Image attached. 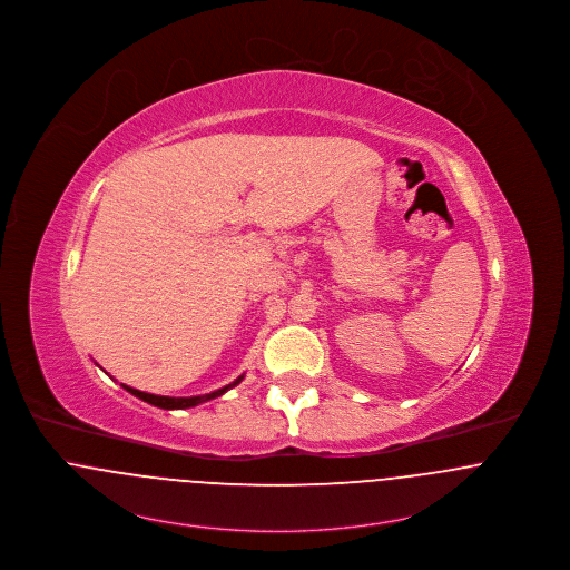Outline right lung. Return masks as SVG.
I'll return each instance as SVG.
<instances>
[{
  "mask_svg": "<svg viewBox=\"0 0 570 570\" xmlns=\"http://www.w3.org/2000/svg\"><path fill=\"white\" fill-rule=\"evenodd\" d=\"M242 379H244V376L235 379L230 385H226V387H222V390H215V392H210V394H203V396H189V399L156 396V394H148V392H139V390H135V387H128V385H124V383H121V387H124L126 392H130L132 396H137V399L146 401V403H150V405H155V407H160V410H187V407H196V405H200V403H207L210 399L222 396L226 390H230V387H235L237 383H242Z\"/></svg>",
  "mask_w": 570,
  "mask_h": 570,
  "instance_id": "1",
  "label": "right lung"
}]
</instances>
